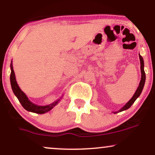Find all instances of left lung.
<instances>
[{
    "instance_id": "1",
    "label": "left lung",
    "mask_w": 155,
    "mask_h": 155,
    "mask_svg": "<svg viewBox=\"0 0 155 155\" xmlns=\"http://www.w3.org/2000/svg\"><path fill=\"white\" fill-rule=\"evenodd\" d=\"M139 58H140V70H141V80L140 82V84H139V86L137 88L136 90V92H135L134 95H133L132 98L130 99V101H128V103H126V104L124 106V107H123L121 109H120L119 111H116V112H114V114H117L118 112H120V111H125V110L128 109L130 108L131 106L133 103L135 102V101L136 100L137 97H138L140 95L142 91H143V89L144 87V84H145V71H144V61H143V57H142L139 54Z\"/></svg>"
}]
</instances>
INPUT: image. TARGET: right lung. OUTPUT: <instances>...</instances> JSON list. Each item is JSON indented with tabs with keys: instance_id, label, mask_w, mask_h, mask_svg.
<instances>
[{
	"instance_id": "obj_1",
	"label": "right lung",
	"mask_w": 155,
	"mask_h": 155,
	"mask_svg": "<svg viewBox=\"0 0 155 155\" xmlns=\"http://www.w3.org/2000/svg\"><path fill=\"white\" fill-rule=\"evenodd\" d=\"M10 68H11V73H10V84H11L12 90L13 91L15 95L17 98L18 99L19 101H20L21 104H22L23 108H24L25 109H26L27 111L39 114H44L46 113V112H48L50 110H51L53 108H54L56 105H57V104L61 101V99L62 98V97H61V98L58 99V100L54 101V103L46 106H38L35 104H33L32 102H31V101H29V99L27 98L26 94L20 90L18 83H17L12 62L10 63Z\"/></svg>"
}]
</instances>
